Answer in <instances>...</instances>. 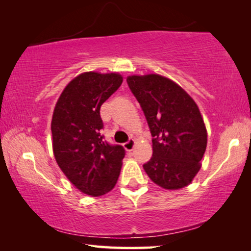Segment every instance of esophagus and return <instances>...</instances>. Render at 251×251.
<instances>
[{
    "label": "esophagus",
    "mask_w": 251,
    "mask_h": 251,
    "mask_svg": "<svg viewBox=\"0 0 251 251\" xmlns=\"http://www.w3.org/2000/svg\"><path fill=\"white\" fill-rule=\"evenodd\" d=\"M123 145H124V148H125L126 151H133V148H134V146H135V141H134L133 138H130V139H128V141H127L126 143L123 144Z\"/></svg>",
    "instance_id": "esophagus-1"
}]
</instances>
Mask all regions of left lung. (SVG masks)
<instances>
[{
  "label": "left lung",
  "mask_w": 251,
  "mask_h": 251,
  "mask_svg": "<svg viewBox=\"0 0 251 251\" xmlns=\"http://www.w3.org/2000/svg\"><path fill=\"white\" fill-rule=\"evenodd\" d=\"M127 84L150 127L152 156L143 165L165 189L189 185L201 169L207 130L198 106L173 80L157 74L128 76Z\"/></svg>",
  "instance_id": "1"
}]
</instances>
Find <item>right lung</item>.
<instances>
[{
	"instance_id": "1",
	"label": "right lung",
	"mask_w": 251,
	"mask_h": 251,
	"mask_svg": "<svg viewBox=\"0 0 251 251\" xmlns=\"http://www.w3.org/2000/svg\"><path fill=\"white\" fill-rule=\"evenodd\" d=\"M123 83L120 74L87 72L67 85L55 106L53 151L59 168L80 192L101 196L115 186L125 150L104 141L100 106Z\"/></svg>"
}]
</instances>
